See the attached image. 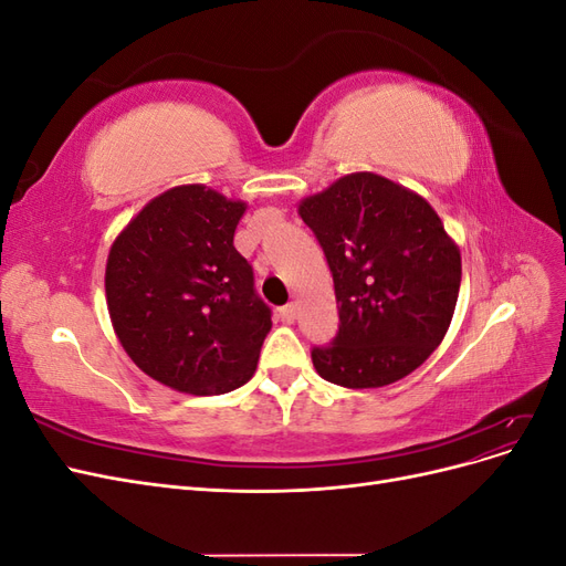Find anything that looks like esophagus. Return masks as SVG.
<instances>
[{
    "label": "esophagus",
    "mask_w": 566,
    "mask_h": 566,
    "mask_svg": "<svg viewBox=\"0 0 566 566\" xmlns=\"http://www.w3.org/2000/svg\"><path fill=\"white\" fill-rule=\"evenodd\" d=\"M279 318L283 321V323H295V318H297V306L295 304H285V306H281L279 310Z\"/></svg>",
    "instance_id": "1"
}]
</instances>
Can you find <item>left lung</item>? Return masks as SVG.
<instances>
[{"instance_id":"left-lung-1","label":"left lung","mask_w":566,"mask_h":566,"mask_svg":"<svg viewBox=\"0 0 566 566\" xmlns=\"http://www.w3.org/2000/svg\"><path fill=\"white\" fill-rule=\"evenodd\" d=\"M328 260L339 331L314 347L323 380L375 389L422 366L447 335L460 290V250L422 196L354 172L297 208Z\"/></svg>"}]
</instances>
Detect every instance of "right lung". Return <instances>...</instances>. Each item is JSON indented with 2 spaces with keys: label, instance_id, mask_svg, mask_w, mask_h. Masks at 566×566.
<instances>
[{
  "label": "right lung",
  "instance_id": "1",
  "mask_svg": "<svg viewBox=\"0 0 566 566\" xmlns=\"http://www.w3.org/2000/svg\"><path fill=\"white\" fill-rule=\"evenodd\" d=\"M248 205L202 184L153 198L115 238L106 302L119 345L153 380L184 394L245 385L271 331V310L233 248Z\"/></svg>",
  "mask_w": 566,
  "mask_h": 566
}]
</instances>
